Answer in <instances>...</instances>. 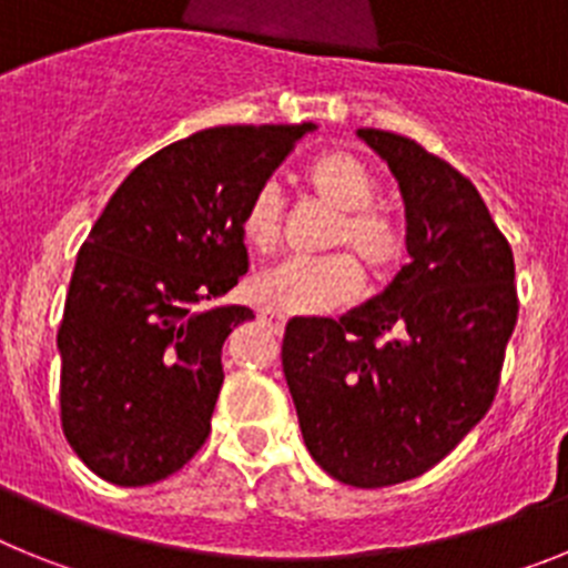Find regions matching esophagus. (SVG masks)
<instances>
[{"label": "esophagus", "mask_w": 568, "mask_h": 568, "mask_svg": "<svg viewBox=\"0 0 568 568\" xmlns=\"http://www.w3.org/2000/svg\"><path fill=\"white\" fill-rule=\"evenodd\" d=\"M261 318L267 321V324H270V327H273V329H281V327H284V324H287V315L281 313V310H273V307L261 310Z\"/></svg>", "instance_id": "1"}]
</instances>
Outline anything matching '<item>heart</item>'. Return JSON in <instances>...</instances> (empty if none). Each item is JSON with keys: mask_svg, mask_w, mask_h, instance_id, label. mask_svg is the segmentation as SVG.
<instances>
[{"mask_svg": "<svg viewBox=\"0 0 568 568\" xmlns=\"http://www.w3.org/2000/svg\"><path fill=\"white\" fill-rule=\"evenodd\" d=\"M307 184L321 202L341 213L335 247H349L375 278L395 270L404 255V239L384 213L369 210L375 179L358 155L329 150L307 168ZM241 235L255 253H273L281 241V195L275 184H264L241 215ZM361 287V270L349 255H327L318 261L287 258L264 267L253 278V295L284 313H324L346 304Z\"/></svg>", "mask_w": 568, "mask_h": 568, "instance_id": "1", "label": "heart"}]
</instances>
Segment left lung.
<instances>
[{"instance_id":"left-lung-1","label":"left lung","mask_w":568,"mask_h":568,"mask_svg":"<svg viewBox=\"0 0 568 568\" xmlns=\"http://www.w3.org/2000/svg\"><path fill=\"white\" fill-rule=\"evenodd\" d=\"M398 182L409 264L333 318H293L281 366L310 455L335 480H413L475 429L518 321L515 261L475 184L398 133L358 128Z\"/></svg>"}]
</instances>
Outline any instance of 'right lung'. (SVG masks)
Listing matches in <instances>:
<instances>
[{
  "label": "right lung",
  "instance_id": "1",
  "mask_svg": "<svg viewBox=\"0 0 568 568\" xmlns=\"http://www.w3.org/2000/svg\"><path fill=\"white\" fill-rule=\"evenodd\" d=\"M318 124L210 128L144 159L77 255L57 346L62 429L115 486L164 480L210 435L222 346L253 310L213 307L247 273L241 215Z\"/></svg>",
  "mask_w": 568,
  "mask_h": 568
}]
</instances>
